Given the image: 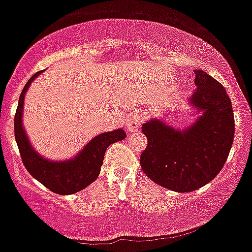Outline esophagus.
<instances>
[{
	"mask_svg": "<svg viewBox=\"0 0 252 252\" xmlns=\"http://www.w3.org/2000/svg\"><path fill=\"white\" fill-rule=\"evenodd\" d=\"M145 121V116L140 112H132L130 115L126 117V126L128 128V130L130 132H134L136 130H139L141 123Z\"/></svg>",
	"mask_w": 252,
	"mask_h": 252,
	"instance_id": "obj_1",
	"label": "esophagus"
}]
</instances>
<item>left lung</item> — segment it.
I'll list each match as a JSON object with an SVG mask.
<instances>
[{"mask_svg":"<svg viewBox=\"0 0 252 252\" xmlns=\"http://www.w3.org/2000/svg\"><path fill=\"white\" fill-rule=\"evenodd\" d=\"M195 92L189 103L201 113L187 129L165 122L142 124L148 145L140 157L145 175L154 183L177 192H189L208 184L227 160L234 136L231 99L219 81L195 70Z\"/></svg>","mask_w":252,"mask_h":252,"instance_id":"1","label":"left lung"}]
</instances>
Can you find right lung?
Returning <instances> with one entry per match:
<instances>
[{"label": "right lung", "instance_id": "1", "mask_svg": "<svg viewBox=\"0 0 252 252\" xmlns=\"http://www.w3.org/2000/svg\"><path fill=\"white\" fill-rule=\"evenodd\" d=\"M43 71L40 70L35 73L27 81L19 98L18 109L14 118L15 140L20 151L21 159L30 175L51 191L59 195H70L85 189L98 178L106 148L117 141L126 139V134L122 128L99 134L98 136L93 137L75 158L64 161H52L41 157L32 147L25 132L23 126V110L25 94L30 85Z\"/></svg>", "mask_w": 252, "mask_h": 252}]
</instances>
